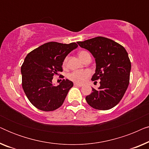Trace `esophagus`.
<instances>
[{
    "label": "esophagus",
    "instance_id": "esophagus-1",
    "mask_svg": "<svg viewBox=\"0 0 149 149\" xmlns=\"http://www.w3.org/2000/svg\"><path fill=\"white\" fill-rule=\"evenodd\" d=\"M74 85H76V86H78V87H82L83 86L82 84H80V83H74Z\"/></svg>",
    "mask_w": 149,
    "mask_h": 149
}]
</instances>
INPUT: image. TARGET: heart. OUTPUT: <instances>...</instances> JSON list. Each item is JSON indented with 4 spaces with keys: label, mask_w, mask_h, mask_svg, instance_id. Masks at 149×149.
<instances>
[{
    "label": "heart",
    "mask_w": 149,
    "mask_h": 149,
    "mask_svg": "<svg viewBox=\"0 0 149 149\" xmlns=\"http://www.w3.org/2000/svg\"><path fill=\"white\" fill-rule=\"evenodd\" d=\"M89 54L86 51H81L79 52V56L81 60H84L85 56ZM66 64V58L64 59L63 62V66H65ZM91 75V72L89 70H84L81 71H74L68 74V78L70 80L74 81L75 83H82L87 80V79Z\"/></svg>",
    "instance_id": "1"
}]
</instances>
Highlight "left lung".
<instances>
[{
	"label": "left lung",
	"mask_w": 149,
	"mask_h": 149,
	"mask_svg": "<svg viewBox=\"0 0 149 149\" xmlns=\"http://www.w3.org/2000/svg\"><path fill=\"white\" fill-rule=\"evenodd\" d=\"M94 57L95 72L91 80L100 79L98 89L85 97L88 104L97 110H109L121 101L130 83L131 70L127 52L121 45L108 38L97 36L77 42Z\"/></svg>",
	"instance_id": "8db88e82"
}]
</instances>
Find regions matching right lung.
Instances as JSON below:
<instances>
[{
	"label": "right lung",
	"instance_id": "1",
	"mask_svg": "<svg viewBox=\"0 0 149 149\" xmlns=\"http://www.w3.org/2000/svg\"><path fill=\"white\" fill-rule=\"evenodd\" d=\"M78 45L49 42L30 52L21 67L22 87L28 99L36 109L53 111L64 103L73 83L63 79L58 86L52 84L53 77L62 72L65 58Z\"/></svg>",
	"mask_w": 149,
	"mask_h": 149
}]
</instances>
